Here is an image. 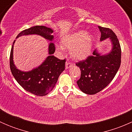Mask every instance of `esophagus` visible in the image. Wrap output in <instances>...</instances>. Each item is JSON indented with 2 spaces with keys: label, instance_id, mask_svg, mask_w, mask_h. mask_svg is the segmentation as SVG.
Returning <instances> with one entry per match:
<instances>
[{
  "label": "esophagus",
  "instance_id": "obj_1",
  "mask_svg": "<svg viewBox=\"0 0 132 132\" xmlns=\"http://www.w3.org/2000/svg\"><path fill=\"white\" fill-rule=\"evenodd\" d=\"M72 66H73V64L71 63H70V62H66V69L70 68L72 67Z\"/></svg>",
  "mask_w": 132,
  "mask_h": 132
}]
</instances>
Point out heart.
Returning <instances> with one entry per match:
<instances>
[{
  "mask_svg": "<svg viewBox=\"0 0 132 132\" xmlns=\"http://www.w3.org/2000/svg\"><path fill=\"white\" fill-rule=\"evenodd\" d=\"M94 36L84 30H80L61 38V46L57 45L56 49L63 52L65 49L70 50L71 57L78 61L86 59L91 54Z\"/></svg>",
  "mask_w": 132,
  "mask_h": 132,
  "instance_id": "b5f03b06",
  "label": "heart"
}]
</instances>
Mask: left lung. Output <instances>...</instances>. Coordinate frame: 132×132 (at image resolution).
I'll use <instances>...</instances> for the list:
<instances>
[{
	"mask_svg": "<svg viewBox=\"0 0 132 132\" xmlns=\"http://www.w3.org/2000/svg\"><path fill=\"white\" fill-rule=\"evenodd\" d=\"M98 29L101 32L100 41L110 40L111 50L106 54L95 50L93 55L76 64L81 71L77 84L80 91L87 94H94L107 87L121 65V50L116 35L108 28L98 26Z\"/></svg>",
	"mask_w": 132,
	"mask_h": 132,
	"instance_id": "obj_1",
	"label": "left lung"
}]
</instances>
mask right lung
Segmentation results:
<instances>
[{
	"instance_id": "1",
	"label": "right lung",
	"mask_w": 132,
	"mask_h": 132,
	"mask_svg": "<svg viewBox=\"0 0 132 132\" xmlns=\"http://www.w3.org/2000/svg\"><path fill=\"white\" fill-rule=\"evenodd\" d=\"M53 29L46 26L32 27L21 32L16 38L23 36L38 35L50 41L48 43V56L38 67L29 71H22L17 68L13 61V48L16 40L12 45L10 54V69L12 75L18 84L27 91L36 96H45L48 94L56 84L59 77L65 69L66 60H60L53 55L55 46L52 41Z\"/></svg>"
}]
</instances>
